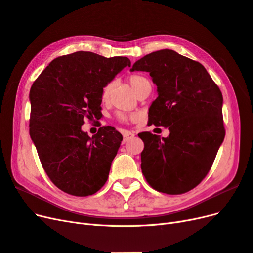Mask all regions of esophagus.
Wrapping results in <instances>:
<instances>
[{"label":"esophagus","instance_id":"1","mask_svg":"<svg viewBox=\"0 0 253 253\" xmlns=\"http://www.w3.org/2000/svg\"><path fill=\"white\" fill-rule=\"evenodd\" d=\"M134 133L131 132V131H128V130H125V131L123 132V136H124V142H127L129 140H131L132 137H134Z\"/></svg>","mask_w":253,"mask_h":253}]
</instances>
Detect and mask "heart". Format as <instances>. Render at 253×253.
<instances>
[{
  "label": "heart",
  "mask_w": 253,
  "mask_h": 253,
  "mask_svg": "<svg viewBox=\"0 0 253 253\" xmlns=\"http://www.w3.org/2000/svg\"><path fill=\"white\" fill-rule=\"evenodd\" d=\"M128 81H129L130 85H131L132 89H133L135 92L138 90V89L142 88L143 86L150 84L149 80L146 78V77H144V76H141V75H132V76H130ZM112 87H113V82H110V83L106 84L104 86L103 90H102V94H101L103 102H107L109 100V96H110V93H111V90H112ZM136 116H128V115H126V113H123V112L118 113V119L121 122H127L129 119H133Z\"/></svg>",
  "instance_id": "1"
}]
</instances>
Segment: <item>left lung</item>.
Segmentation results:
<instances>
[{"mask_svg":"<svg viewBox=\"0 0 253 253\" xmlns=\"http://www.w3.org/2000/svg\"><path fill=\"white\" fill-rule=\"evenodd\" d=\"M130 71L149 72L158 87L149 121L170 132L162 138L138 134L146 181L167 194L193 189L209 172L225 137L221 90L201 63L170 49L145 55Z\"/></svg>","mask_w":253,"mask_h":253,"instance_id":"1","label":"left lung"}]
</instances>
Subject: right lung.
<instances>
[{
	"label": "right lung",
	"instance_id": "1",
	"mask_svg": "<svg viewBox=\"0 0 253 253\" xmlns=\"http://www.w3.org/2000/svg\"><path fill=\"white\" fill-rule=\"evenodd\" d=\"M130 65L126 56L77 51L54 59L32 84L30 137L45 172L62 191L87 197L107 181L123 136L103 126L90 137L82 125L101 112L104 86Z\"/></svg>",
	"mask_w": 253,
	"mask_h": 253
}]
</instances>
